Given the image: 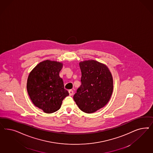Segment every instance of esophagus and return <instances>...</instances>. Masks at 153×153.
<instances>
[{
  "label": "esophagus",
  "mask_w": 153,
  "mask_h": 153,
  "mask_svg": "<svg viewBox=\"0 0 153 153\" xmlns=\"http://www.w3.org/2000/svg\"><path fill=\"white\" fill-rule=\"evenodd\" d=\"M68 93H69L70 96H72V95H73V94H74V91L72 90H70L68 91Z\"/></svg>",
  "instance_id": "obj_1"
}]
</instances>
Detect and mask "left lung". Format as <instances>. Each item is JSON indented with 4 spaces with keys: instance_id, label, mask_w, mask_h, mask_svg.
I'll list each match as a JSON object with an SVG mask.
<instances>
[{
    "instance_id": "8db88e82",
    "label": "left lung",
    "mask_w": 153,
    "mask_h": 153,
    "mask_svg": "<svg viewBox=\"0 0 153 153\" xmlns=\"http://www.w3.org/2000/svg\"><path fill=\"white\" fill-rule=\"evenodd\" d=\"M79 65L81 85L74 99L82 111L93 113L109 101L113 90V77L107 66L96 60H85Z\"/></svg>"
}]
</instances>
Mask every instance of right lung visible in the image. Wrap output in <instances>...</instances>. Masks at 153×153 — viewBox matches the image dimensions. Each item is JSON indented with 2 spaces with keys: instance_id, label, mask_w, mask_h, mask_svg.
Wrapping results in <instances>:
<instances>
[{
  "instance_id": "add662e5",
  "label": "right lung",
  "mask_w": 153,
  "mask_h": 153,
  "mask_svg": "<svg viewBox=\"0 0 153 153\" xmlns=\"http://www.w3.org/2000/svg\"><path fill=\"white\" fill-rule=\"evenodd\" d=\"M62 67L60 62L44 60L39 63L28 77V95L33 104L46 113L59 110L63 100L69 95L59 77Z\"/></svg>"
}]
</instances>
